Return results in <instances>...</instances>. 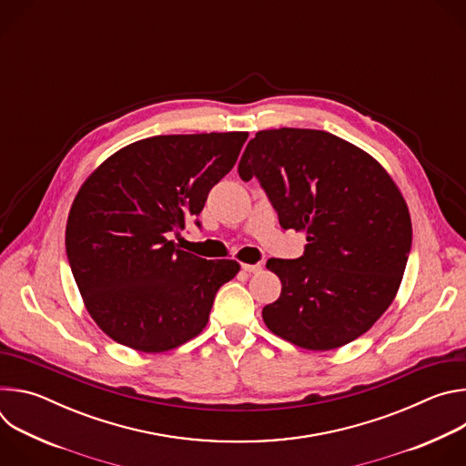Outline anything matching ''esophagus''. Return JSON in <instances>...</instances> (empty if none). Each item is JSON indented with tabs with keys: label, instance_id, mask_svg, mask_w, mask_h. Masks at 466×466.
Instances as JSON below:
<instances>
[{
	"label": "esophagus",
	"instance_id": "obj_1",
	"mask_svg": "<svg viewBox=\"0 0 466 466\" xmlns=\"http://www.w3.org/2000/svg\"><path fill=\"white\" fill-rule=\"evenodd\" d=\"M241 269H243L245 273L256 275V273L261 271V265H259V263H241Z\"/></svg>",
	"mask_w": 466,
	"mask_h": 466
}]
</instances>
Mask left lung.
Segmentation results:
<instances>
[{
  "mask_svg": "<svg viewBox=\"0 0 466 466\" xmlns=\"http://www.w3.org/2000/svg\"><path fill=\"white\" fill-rule=\"evenodd\" d=\"M256 178L284 230H304V254L271 258L282 282L261 317L308 349L343 347L381 317L402 282L411 219L387 171L360 147L315 128L259 130L238 164Z\"/></svg>",
  "mask_w": 466,
  "mask_h": 466,
  "instance_id": "1",
  "label": "left lung"
}]
</instances>
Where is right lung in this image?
Listing matches in <instances>:
<instances>
[{"label":"right lung","instance_id":"1","mask_svg":"<svg viewBox=\"0 0 466 466\" xmlns=\"http://www.w3.org/2000/svg\"><path fill=\"white\" fill-rule=\"evenodd\" d=\"M247 132L153 137L103 162L79 189L66 254L97 326L119 345L166 352L198 336L234 259L180 250L187 219L234 167Z\"/></svg>","mask_w":466,"mask_h":466}]
</instances>
